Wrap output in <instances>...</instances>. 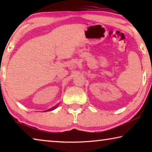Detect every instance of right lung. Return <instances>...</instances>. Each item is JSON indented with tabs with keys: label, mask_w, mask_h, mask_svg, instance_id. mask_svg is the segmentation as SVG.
Wrapping results in <instances>:
<instances>
[{
	"label": "right lung",
	"mask_w": 152,
	"mask_h": 152,
	"mask_svg": "<svg viewBox=\"0 0 152 152\" xmlns=\"http://www.w3.org/2000/svg\"><path fill=\"white\" fill-rule=\"evenodd\" d=\"M57 107H58V106L53 107V108H51V109H48V110H53V109H56V108H57Z\"/></svg>",
	"instance_id": "right-lung-1"
}]
</instances>
